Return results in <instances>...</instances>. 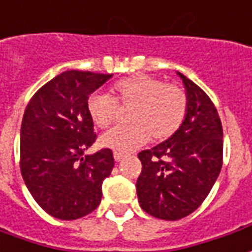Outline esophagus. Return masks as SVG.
<instances>
[{"label": "esophagus", "instance_id": "1", "mask_svg": "<svg viewBox=\"0 0 252 252\" xmlns=\"http://www.w3.org/2000/svg\"><path fill=\"white\" fill-rule=\"evenodd\" d=\"M124 158V155H121V153H117V152H114V160L116 161H121Z\"/></svg>", "mask_w": 252, "mask_h": 252}]
</instances>
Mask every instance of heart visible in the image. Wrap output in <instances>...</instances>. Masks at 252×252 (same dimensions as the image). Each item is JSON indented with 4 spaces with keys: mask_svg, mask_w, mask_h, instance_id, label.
Returning a JSON list of instances; mask_svg holds the SVG:
<instances>
[{
    "mask_svg": "<svg viewBox=\"0 0 252 252\" xmlns=\"http://www.w3.org/2000/svg\"><path fill=\"white\" fill-rule=\"evenodd\" d=\"M113 97L104 94L91 95L88 114L97 128H107L116 121L119 106L132 107L129 126H116L99 138L102 148L121 155L146 145L150 136L156 142L171 138L182 126L188 112L185 91L164 84L156 77L138 74L123 78L112 87Z\"/></svg>",
    "mask_w": 252,
    "mask_h": 252,
    "instance_id": "obj_1",
    "label": "heart"
}]
</instances>
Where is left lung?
<instances>
[{"instance_id":"1","label":"left lung","mask_w":252,"mask_h":252,"mask_svg":"<svg viewBox=\"0 0 252 252\" xmlns=\"http://www.w3.org/2000/svg\"><path fill=\"white\" fill-rule=\"evenodd\" d=\"M188 112L171 138L140 152L142 172L136 181L143 211L176 220L196 211L212 189L222 168L223 132L211 99L184 74Z\"/></svg>"}]
</instances>
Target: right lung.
Here are the masks:
<instances>
[{
    "label": "right lung",
    "mask_w": 252,
    "mask_h": 252,
    "mask_svg": "<svg viewBox=\"0 0 252 252\" xmlns=\"http://www.w3.org/2000/svg\"><path fill=\"white\" fill-rule=\"evenodd\" d=\"M113 74L68 70L48 81L26 107L20 128V171L37 204L58 220L88 215L112 174L110 149L84 155L96 135L88 97Z\"/></svg>",
    "instance_id": "obj_1"
}]
</instances>
